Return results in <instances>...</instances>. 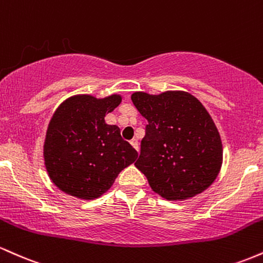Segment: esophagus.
I'll return each mask as SVG.
<instances>
[{
  "mask_svg": "<svg viewBox=\"0 0 263 263\" xmlns=\"http://www.w3.org/2000/svg\"><path fill=\"white\" fill-rule=\"evenodd\" d=\"M131 144H132V147H134V148L138 152V141L136 140V138H134V140L131 141Z\"/></svg>",
  "mask_w": 263,
  "mask_h": 263,
  "instance_id": "obj_1",
  "label": "esophagus"
}]
</instances>
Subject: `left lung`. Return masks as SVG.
Instances as JSON below:
<instances>
[{
  "label": "left lung",
  "instance_id": "1",
  "mask_svg": "<svg viewBox=\"0 0 263 263\" xmlns=\"http://www.w3.org/2000/svg\"><path fill=\"white\" fill-rule=\"evenodd\" d=\"M148 121L136 167L153 192L184 200L204 192L218 177L222 146L215 123L201 102L184 91L132 93Z\"/></svg>",
  "mask_w": 263,
  "mask_h": 263
}]
</instances>
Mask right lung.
<instances>
[{
	"label": "right lung",
	"mask_w": 263,
	"mask_h": 263,
	"mask_svg": "<svg viewBox=\"0 0 263 263\" xmlns=\"http://www.w3.org/2000/svg\"><path fill=\"white\" fill-rule=\"evenodd\" d=\"M121 96L96 99L78 95L63 102L53 115L44 142V161L53 183L66 194L95 199L112 185L120 172L138 157L106 114Z\"/></svg>",
	"instance_id": "1"
}]
</instances>
